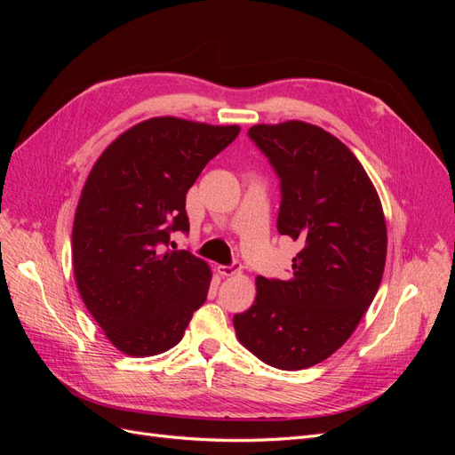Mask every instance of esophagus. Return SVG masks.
<instances>
[{
    "label": "esophagus",
    "instance_id": "34e87169",
    "mask_svg": "<svg viewBox=\"0 0 455 455\" xmlns=\"http://www.w3.org/2000/svg\"><path fill=\"white\" fill-rule=\"evenodd\" d=\"M218 273L222 275V277H233V275L241 273V264L239 261H233L229 266H218Z\"/></svg>",
    "mask_w": 455,
    "mask_h": 455
}]
</instances>
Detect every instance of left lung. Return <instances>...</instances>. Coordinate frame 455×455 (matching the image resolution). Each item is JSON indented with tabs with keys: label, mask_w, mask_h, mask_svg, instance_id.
<instances>
[{
	"label": "left lung",
	"mask_w": 455,
	"mask_h": 455,
	"mask_svg": "<svg viewBox=\"0 0 455 455\" xmlns=\"http://www.w3.org/2000/svg\"><path fill=\"white\" fill-rule=\"evenodd\" d=\"M251 140L281 180V235L304 244L292 277L256 279V299L233 316L243 346L279 370L328 359L374 299L387 228L374 184L353 151L304 121L254 125Z\"/></svg>",
	"instance_id": "1"
}]
</instances>
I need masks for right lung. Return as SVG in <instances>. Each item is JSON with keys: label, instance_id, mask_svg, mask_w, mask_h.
Returning <instances> with one entry per match:
<instances>
[{"label": "right lung", "instance_id": "1", "mask_svg": "<svg viewBox=\"0 0 455 455\" xmlns=\"http://www.w3.org/2000/svg\"><path fill=\"white\" fill-rule=\"evenodd\" d=\"M239 131L151 117L94 163L74 220V275L92 319L119 351H169L204 304L211 267L167 246L172 231H189L188 189Z\"/></svg>", "mask_w": 455, "mask_h": 455}]
</instances>
